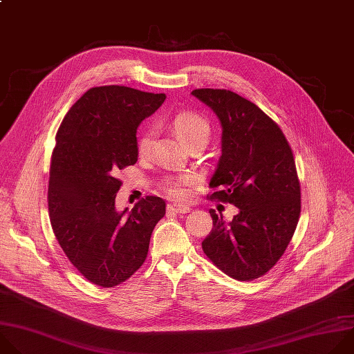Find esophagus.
I'll use <instances>...</instances> for the list:
<instances>
[{"label":"esophagus","instance_id":"obj_1","mask_svg":"<svg viewBox=\"0 0 354 354\" xmlns=\"http://www.w3.org/2000/svg\"><path fill=\"white\" fill-rule=\"evenodd\" d=\"M169 210L174 212V214H178V215H181V214H188V212H189L191 209H189L187 205L171 203V205H169Z\"/></svg>","mask_w":354,"mask_h":354}]
</instances>
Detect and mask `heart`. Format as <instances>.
Segmentation results:
<instances>
[{"instance_id": "heart-1", "label": "heart", "mask_w": 354, "mask_h": 354, "mask_svg": "<svg viewBox=\"0 0 354 354\" xmlns=\"http://www.w3.org/2000/svg\"><path fill=\"white\" fill-rule=\"evenodd\" d=\"M173 128L177 132L178 138L183 142L189 147L194 142H199V140H205L207 142L210 136V125L209 122L201 117L196 113L185 111L177 114L173 121ZM153 128H147L142 133H140L138 139V153L139 155H147L149 153L153 142ZM194 183L192 174H181L174 178H169L165 184L166 192L178 201H185L191 196L189 185Z\"/></svg>"}]
</instances>
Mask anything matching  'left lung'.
Returning a JSON list of instances; mask_svg holds the SVG:
<instances>
[{"mask_svg":"<svg viewBox=\"0 0 354 354\" xmlns=\"http://www.w3.org/2000/svg\"><path fill=\"white\" fill-rule=\"evenodd\" d=\"M222 124V156L210 199L233 203L226 223L214 209L206 257L237 280L265 274L286 251L299 223L301 192L292 148L279 125L257 104L226 89H195Z\"/></svg>","mask_w":354,"mask_h":354,"instance_id":"8db88e82","label":"left lung"}]
</instances>
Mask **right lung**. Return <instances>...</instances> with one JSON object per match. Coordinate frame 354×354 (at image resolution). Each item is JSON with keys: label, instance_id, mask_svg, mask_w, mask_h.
I'll list each match as a JSON object with an SVG mask.
<instances>
[{"label": "right lung", "instance_id": "1", "mask_svg": "<svg viewBox=\"0 0 354 354\" xmlns=\"http://www.w3.org/2000/svg\"><path fill=\"white\" fill-rule=\"evenodd\" d=\"M165 93L128 86L89 89L64 117L51 156L48 212L55 239L93 285L114 288L144 265L166 203L148 195L129 212L115 209V174L138 160L136 129Z\"/></svg>", "mask_w": 354, "mask_h": 354}]
</instances>
